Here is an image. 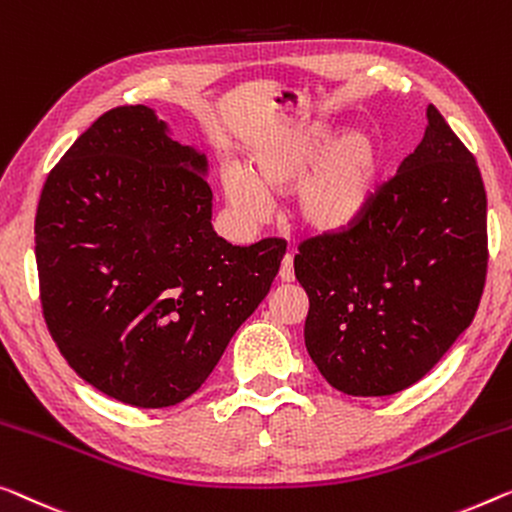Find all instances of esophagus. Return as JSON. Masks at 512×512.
<instances>
[{
	"label": "esophagus",
	"mask_w": 512,
	"mask_h": 512,
	"mask_svg": "<svg viewBox=\"0 0 512 512\" xmlns=\"http://www.w3.org/2000/svg\"><path fill=\"white\" fill-rule=\"evenodd\" d=\"M278 276H280L282 282H292L294 280V255L292 253H287L285 257H282Z\"/></svg>",
	"instance_id": "1"
}]
</instances>
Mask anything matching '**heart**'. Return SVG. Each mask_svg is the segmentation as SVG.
<instances>
[{"label": "heart", "instance_id": "1", "mask_svg": "<svg viewBox=\"0 0 512 512\" xmlns=\"http://www.w3.org/2000/svg\"><path fill=\"white\" fill-rule=\"evenodd\" d=\"M379 177L381 149L375 137L363 131L335 137L331 124L310 121L255 149L248 170L225 165L220 188L236 216L257 225L271 209L269 190H287L301 180L294 195L301 225L317 234H340L368 211Z\"/></svg>", "mask_w": 512, "mask_h": 512}]
</instances>
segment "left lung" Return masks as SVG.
<instances>
[{"mask_svg": "<svg viewBox=\"0 0 512 512\" xmlns=\"http://www.w3.org/2000/svg\"><path fill=\"white\" fill-rule=\"evenodd\" d=\"M305 347L333 388L381 398L423 379L474 319L487 273L476 158L439 110L349 230L299 246Z\"/></svg>", "mask_w": 512, "mask_h": 512, "instance_id": "left-lung-1", "label": "left lung"}]
</instances>
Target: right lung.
Instances as JSON below:
<instances>
[{
    "mask_svg": "<svg viewBox=\"0 0 512 512\" xmlns=\"http://www.w3.org/2000/svg\"><path fill=\"white\" fill-rule=\"evenodd\" d=\"M207 156L147 105L98 117L36 209L43 317L61 356L110 398L186 400L269 294L287 243L232 246L211 225Z\"/></svg>",
    "mask_w": 512,
    "mask_h": 512,
    "instance_id": "right-lung-1",
    "label": "right lung"
}]
</instances>
